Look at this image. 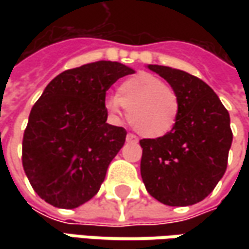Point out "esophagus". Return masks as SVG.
<instances>
[{"label": "esophagus", "mask_w": 249, "mask_h": 249, "mask_svg": "<svg viewBox=\"0 0 249 249\" xmlns=\"http://www.w3.org/2000/svg\"><path fill=\"white\" fill-rule=\"evenodd\" d=\"M126 140H127L129 142H137V137H136L134 134H131V133H129V134L126 136Z\"/></svg>", "instance_id": "esophagus-1"}]
</instances>
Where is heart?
I'll return each mask as SVG.
<instances>
[{
    "label": "heart",
    "mask_w": 249,
    "mask_h": 249,
    "mask_svg": "<svg viewBox=\"0 0 249 249\" xmlns=\"http://www.w3.org/2000/svg\"><path fill=\"white\" fill-rule=\"evenodd\" d=\"M105 105L115 118H119L122 108L127 110L133 129L148 139L170 133L181 110L176 89L151 73H137L126 79L118 87L116 97H110Z\"/></svg>",
    "instance_id": "obj_1"
}]
</instances>
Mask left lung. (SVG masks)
<instances>
[{
  "label": "left lung",
  "instance_id": "1",
  "mask_svg": "<svg viewBox=\"0 0 249 249\" xmlns=\"http://www.w3.org/2000/svg\"><path fill=\"white\" fill-rule=\"evenodd\" d=\"M181 100L175 129L163 137L140 140L145 188L169 206L194 205L209 196L227 167L233 133L230 115L205 82L169 66L148 65Z\"/></svg>",
  "mask_w": 249,
  "mask_h": 249
}]
</instances>
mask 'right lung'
<instances>
[{
  "label": "right lung",
  "instance_id": "add662e5",
  "mask_svg": "<svg viewBox=\"0 0 249 249\" xmlns=\"http://www.w3.org/2000/svg\"><path fill=\"white\" fill-rule=\"evenodd\" d=\"M134 73L119 62L98 61L58 74L33 105L22 142V163L45 202L73 209L100 190L127 131L107 123L105 95Z\"/></svg>",
  "mask_w": 249,
  "mask_h": 249
}]
</instances>
